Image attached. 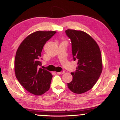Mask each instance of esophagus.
I'll list each match as a JSON object with an SVG mask.
<instances>
[{
	"label": "esophagus",
	"mask_w": 120,
	"mask_h": 120,
	"mask_svg": "<svg viewBox=\"0 0 120 120\" xmlns=\"http://www.w3.org/2000/svg\"><path fill=\"white\" fill-rule=\"evenodd\" d=\"M64 73H65L64 71H60V72H57V73L59 74H64Z\"/></svg>",
	"instance_id": "34e87169"
}]
</instances>
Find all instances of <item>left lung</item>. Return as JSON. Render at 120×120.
<instances>
[{"mask_svg":"<svg viewBox=\"0 0 120 120\" xmlns=\"http://www.w3.org/2000/svg\"><path fill=\"white\" fill-rule=\"evenodd\" d=\"M65 33L71 40L74 61H77L68 87L73 93L80 94L93 88L99 78L103 68L101 52L97 43L86 33L68 29Z\"/></svg>","mask_w":120,"mask_h":120,"instance_id":"1","label":"left lung"}]
</instances>
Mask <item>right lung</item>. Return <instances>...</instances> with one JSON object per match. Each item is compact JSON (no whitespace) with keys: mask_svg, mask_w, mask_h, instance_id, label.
Instances as JSON below:
<instances>
[{"mask_svg":"<svg viewBox=\"0 0 120 120\" xmlns=\"http://www.w3.org/2000/svg\"><path fill=\"white\" fill-rule=\"evenodd\" d=\"M56 31H37L30 34L18 48L15 59V71L17 80L27 91L43 94L49 90L52 75L39 68L43 47Z\"/></svg>","mask_w":120,"mask_h":120,"instance_id":"obj_1","label":"right lung"}]
</instances>
